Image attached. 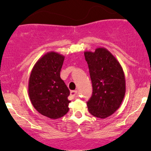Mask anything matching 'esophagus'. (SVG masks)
Returning a JSON list of instances; mask_svg holds the SVG:
<instances>
[{"instance_id": "esophagus-1", "label": "esophagus", "mask_w": 151, "mask_h": 151, "mask_svg": "<svg viewBox=\"0 0 151 151\" xmlns=\"http://www.w3.org/2000/svg\"><path fill=\"white\" fill-rule=\"evenodd\" d=\"M71 96L73 98H77V91H71Z\"/></svg>"}]
</instances>
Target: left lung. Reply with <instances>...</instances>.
I'll return each instance as SVG.
<instances>
[{"instance_id":"left-lung-1","label":"left lung","mask_w":151,"mask_h":151,"mask_svg":"<svg viewBox=\"0 0 151 151\" xmlns=\"http://www.w3.org/2000/svg\"><path fill=\"white\" fill-rule=\"evenodd\" d=\"M92 83V95L87 102L90 113L100 118L110 116L124 98L126 83L123 68L115 56L105 47L95 52L85 51Z\"/></svg>"}]
</instances>
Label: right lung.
Here are the masks:
<instances>
[{
    "mask_svg": "<svg viewBox=\"0 0 151 151\" xmlns=\"http://www.w3.org/2000/svg\"><path fill=\"white\" fill-rule=\"evenodd\" d=\"M65 56L47 52L33 66L28 83V95L33 107L52 119L64 116L69 110L70 91L60 77Z\"/></svg>",
    "mask_w": 151,
    "mask_h": 151,
    "instance_id": "1",
    "label": "right lung"
}]
</instances>
